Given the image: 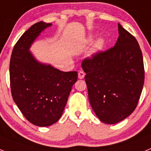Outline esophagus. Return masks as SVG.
<instances>
[{
    "label": "esophagus",
    "instance_id": "34e87169",
    "mask_svg": "<svg viewBox=\"0 0 151 151\" xmlns=\"http://www.w3.org/2000/svg\"><path fill=\"white\" fill-rule=\"evenodd\" d=\"M85 73H84L83 71H79L78 73V77L79 79H82V78H84V77H85Z\"/></svg>",
    "mask_w": 151,
    "mask_h": 151
}]
</instances>
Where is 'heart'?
Instances as JSON below:
<instances>
[{
  "label": "heart",
  "instance_id": "b5f03b06",
  "mask_svg": "<svg viewBox=\"0 0 151 151\" xmlns=\"http://www.w3.org/2000/svg\"><path fill=\"white\" fill-rule=\"evenodd\" d=\"M94 35H89L88 36V38H86V43L90 44L91 43L92 41H94ZM105 45V40L103 38H97L95 41H94V46H93V48H92L91 54H97L98 52L101 51L103 49V47H104Z\"/></svg>",
  "mask_w": 151,
  "mask_h": 151
}]
</instances>
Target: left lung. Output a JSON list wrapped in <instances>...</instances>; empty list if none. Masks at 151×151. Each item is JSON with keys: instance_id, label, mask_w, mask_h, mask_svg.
Returning a JSON list of instances; mask_svg holds the SVG:
<instances>
[{"instance_id": "8db88e82", "label": "left lung", "mask_w": 151, "mask_h": 151, "mask_svg": "<svg viewBox=\"0 0 151 151\" xmlns=\"http://www.w3.org/2000/svg\"><path fill=\"white\" fill-rule=\"evenodd\" d=\"M118 30L115 46L82 63L91 106L106 124L117 123L133 113L145 82L138 41L119 23Z\"/></svg>"}]
</instances>
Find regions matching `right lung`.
Instances as JSON below:
<instances>
[{"mask_svg": "<svg viewBox=\"0 0 151 151\" xmlns=\"http://www.w3.org/2000/svg\"><path fill=\"white\" fill-rule=\"evenodd\" d=\"M52 23L38 22L18 40L10 63L13 99L23 116L33 125H53L63 113L77 72H63L36 59L29 50L36 38Z\"/></svg>", "mask_w": 151, "mask_h": 151, "instance_id": "add662e5", "label": "right lung"}]
</instances>
